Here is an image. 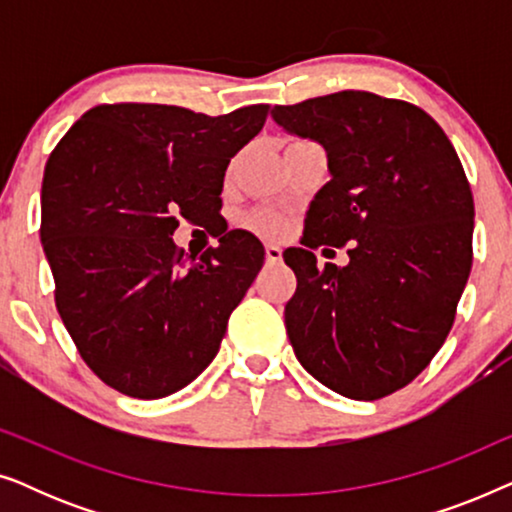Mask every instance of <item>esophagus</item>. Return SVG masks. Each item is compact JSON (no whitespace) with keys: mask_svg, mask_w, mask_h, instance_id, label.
<instances>
[{"mask_svg":"<svg viewBox=\"0 0 512 512\" xmlns=\"http://www.w3.org/2000/svg\"><path fill=\"white\" fill-rule=\"evenodd\" d=\"M265 261L268 263L282 261V247H277V244H265Z\"/></svg>","mask_w":512,"mask_h":512,"instance_id":"obj_1","label":"esophagus"}]
</instances>
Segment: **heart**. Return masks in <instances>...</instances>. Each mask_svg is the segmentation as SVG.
<instances>
[{
  "instance_id": "heart-1",
  "label": "heart",
  "mask_w": 512,
  "mask_h": 512,
  "mask_svg": "<svg viewBox=\"0 0 512 512\" xmlns=\"http://www.w3.org/2000/svg\"><path fill=\"white\" fill-rule=\"evenodd\" d=\"M247 223L251 228L261 230V233H265V235H277L279 230L284 228L282 216H279L277 212H272V209H256V212L249 214Z\"/></svg>"
}]
</instances>
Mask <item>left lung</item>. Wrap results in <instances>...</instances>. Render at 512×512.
<instances>
[{"instance_id": "1", "label": "left lung", "mask_w": 512, "mask_h": 512, "mask_svg": "<svg viewBox=\"0 0 512 512\" xmlns=\"http://www.w3.org/2000/svg\"><path fill=\"white\" fill-rule=\"evenodd\" d=\"M326 149L331 181L284 261L298 286L286 333L307 373L356 401L410 384L450 333L473 263V193L443 128L415 104L366 90L275 107ZM350 249L345 269L312 248Z\"/></svg>"}]
</instances>
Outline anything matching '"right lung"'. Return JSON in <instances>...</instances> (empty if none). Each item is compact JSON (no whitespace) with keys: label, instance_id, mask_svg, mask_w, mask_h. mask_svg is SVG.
I'll return each mask as SVG.
<instances>
[{"label":"right lung","instance_id":"obj_1","mask_svg":"<svg viewBox=\"0 0 512 512\" xmlns=\"http://www.w3.org/2000/svg\"><path fill=\"white\" fill-rule=\"evenodd\" d=\"M268 104L223 116L118 102L86 111L41 184V242L55 307L86 366L132 398L170 396L219 352L230 314L263 268V244L230 230L200 258L172 242L179 219L221 212L230 158Z\"/></svg>","mask_w":512,"mask_h":512}]
</instances>
